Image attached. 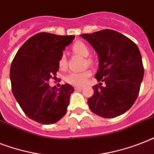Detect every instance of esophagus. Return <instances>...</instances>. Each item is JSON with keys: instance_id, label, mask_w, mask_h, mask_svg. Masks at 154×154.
Returning <instances> with one entry per match:
<instances>
[{"instance_id": "34e87169", "label": "esophagus", "mask_w": 154, "mask_h": 154, "mask_svg": "<svg viewBox=\"0 0 154 154\" xmlns=\"http://www.w3.org/2000/svg\"><path fill=\"white\" fill-rule=\"evenodd\" d=\"M82 89H83V87H82V86H76V87H75V89H76V90H82Z\"/></svg>"}]
</instances>
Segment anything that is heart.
I'll return each instance as SVG.
<instances>
[{
	"label": "heart",
	"instance_id": "obj_1",
	"mask_svg": "<svg viewBox=\"0 0 154 154\" xmlns=\"http://www.w3.org/2000/svg\"><path fill=\"white\" fill-rule=\"evenodd\" d=\"M72 52L77 55L82 56L85 57V65H94V60L92 57H89L88 56L90 53V49L89 46L85 42L77 41L72 45ZM58 66L60 69H65L67 66L66 57L64 54L60 56L58 60ZM92 75V71L89 69H86L83 72H70L65 77V82L69 84L75 85V86H82L87 82V80Z\"/></svg>",
	"mask_w": 154,
	"mask_h": 154
}]
</instances>
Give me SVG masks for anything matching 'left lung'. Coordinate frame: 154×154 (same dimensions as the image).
<instances>
[{
    "mask_svg": "<svg viewBox=\"0 0 154 154\" xmlns=\"http://www.w3.org/2000/svg\"><path fill=\"white\" fill-rule=\"evenodd\" d=\"M96 50L99 67L88 99L92 112L105 118H113L129 110L138 96L144 76L141 53L133 41L112 29L81 35ZM104 85H103V84Z\"/></svg>",
    "mask_w": 154,
    "mask_h": 154,
    "instance_id": "left-lung-1",
    "label": "left lung"
}]
</instances>
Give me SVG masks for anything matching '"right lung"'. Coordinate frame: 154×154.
<instances>
[{"instance_id": "right-lung-1", "label": "right lung", "mask_w": 154, "mask_h": 154, "mask_svg": "<svg viewBox=\"0 0 154 154\" xmlns=\"http://www.w3.org/2000/svg\"><path fill=\"white\" fill-rule=\"evenodd\" d=\"M74 36L39 32L24 43L10 67L12 91L25 114L44 125L54 124L67 112L74 88L69 84L57 89L49 81L55 78L58 60Z\"/></svg>"}]
</instances>
